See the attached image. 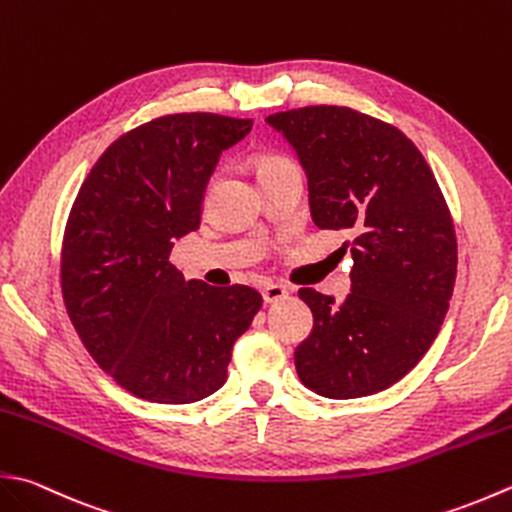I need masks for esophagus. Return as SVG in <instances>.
<instances>
[{
  "label": "esophagus",
  "mask_w": 512,
  "mask_h": 512,
  "mask_svg": "<svg viewBox=\"0 0 512 512\" xmlns=\"http://www.w3.org/2000/svg\"><path fill=\"white\" fill-rule=\"evenodd\" d=\"M262 295H264V302L266 304H275V302H282V299H286L290 295V288L284 286V284H273V282H270V284L264 286Z\"/></svg>",
  "instance_id": "esophagus-1"
}]
</instances>
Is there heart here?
I'll return each instance as SVG.
<instances>
[{
  "label": "heart",
  "mask_w": 512,
  "mask_h": 512,
  "mask_svg": "<svg viewBox=\"0 0 512 512\" xmlns=\"http://www.w3.org/2000/svg\"><path fill=\"white\" fill-rule=\"evenodd\" d=\"M257 177H264V175H270V173H277V170H284V168H290V166H297L293 159H290L288 155H282V153H262L257 157Z\"/></svg>",
  "instance_id": "obj_1"
}]
</instances>
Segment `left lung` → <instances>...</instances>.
<instances>
[{"mask_svg":"<svg viewBox=\"0 0 512 512\" xmlns=\"http://www.w3.org/2000/svg\"><path fill=\"white\" fill-rule=\"evenodd\" d=\"M297 150L310 213L350 230L344 304L299 288L313 330L295 350L302 384L330 399L379 393L417 366L442 328L457 275L448 204L417 146L348 106H304L266 117Z\"/></svg>","mask_w":512,"mask_h":512,"instance_id":"1","label":"left lung"}]
</instances>
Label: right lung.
I'll use <instances>...</instances> for the list:
<instances>
[{
	"instance_id": "right-lung-1",
	"label": "right lung",
	"mask_w": 512,
	"mask_h": 512,
	"mask_svg": "<svg viewBox=\"0 0 512 512\" xmlns=\"http://www.w3.org/2000/svg\"><path fill=\"white\" fill-rule=\"evenodd\" d=\"M253 119L164 115L128 130L90 168L62 239V295L90 357L130 395L190 404L226 382L237 337L262 295L186 282L175 239L199 228L222 150Z\"/></svg>"
}]
</instances>
